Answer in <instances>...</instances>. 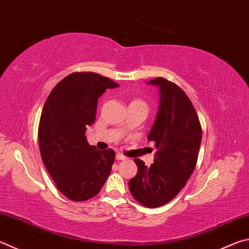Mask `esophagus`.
I'll return each mask as SVG.
<instances>
[{"mask_svg": "<svg viewBox=\"0 0 249 249\" xmlns=\"http://www.w3.org/2000/svg\"><path fill=\"white\" fill-rule=\"evenodd\" d=\"M115 159H116V160H125L126 157H125L124 155H122V153H116Z\"/></svg>", "mask_w": 249, "mask_h": 249, "instance_id": "esophagus-1", "label": "esophagus"}]
</instances>
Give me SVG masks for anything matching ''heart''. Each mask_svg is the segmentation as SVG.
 Segmentation results:
<instances>
[{"mask_svg": "<svg viewBox=\"0 0 249 249\" xmlns=\"http://www.w3.org/2000/svg\"><path fill=\"white\" fill-rule=\"evenodd\" d=\"M132 103H142V105H144V103H143L142 101H140V100H135V101H133Z\"/></svg>", "mask_w": 249, "mask_h": 249, "instance_id": "obj_1", "label": "heart"}]
</instances>
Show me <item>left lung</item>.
Instances as JSON below:
<instances>
[{"label":"left lung","mask_w":249,"mask_h":249,"mask_svg":"<svg viewBox=\"0 0 249 249\" xmlns=\"http://www.w3.org/2000/svg\"><path fill=\"white\" fill-rule=\"evenodd\" d=\"M160 89V105L149 142H155V163L134 159L138 171L129 180L133 197L142 206L157 208L180 192L195 169L201 142V125L187 94L178 85L158 77L148 81Z\"/></svg>","instance_id":"left-lung-1"}]
</instances>
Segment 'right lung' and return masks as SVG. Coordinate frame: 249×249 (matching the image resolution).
Listing matches in <instances>:
<instances>
[{"instance_id": "right-lung-1", "label": "right lung", "mask_w": 249, "mask_h": 249, "mask_svg": "<svg viewBox=\"0 0 249 249\" xmlns=\"http://www.w3.org/2000/svg\"><path fill=\"white\" fill-rule=\"evenodd\" d=\"M116 87L115 81L91 71L73 73L52 89L43 106L40 153L58 191L73 201L96 196L111 173L115 151L97 150L85 133L96 120L98 99Z\"/></svg>"}]
</instances>
